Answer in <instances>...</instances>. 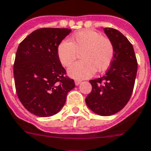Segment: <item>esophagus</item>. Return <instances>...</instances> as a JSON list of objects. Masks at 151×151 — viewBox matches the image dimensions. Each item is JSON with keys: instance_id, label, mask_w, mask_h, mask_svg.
I'll return each instance as SVG.
<instances>
[{"instance_id": "34e87169", "label": "esophagus", "mask_w": 151, "mask_h": 151, "mask_svg": "<svg viewBox=\"0 0 151 151\" xmlns=\"http://www.w3.org/2000/svg\"><path fill=\"white\" fill-rule=\"evenodd\" d=\"M81 83V81L80 80H76L75 81V84L76 85V86H78V85Z\"/></svg>"}]
</instances>
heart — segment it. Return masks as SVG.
I'll use <instances>...</instances> for the list:
<instances>
[{"instance_id": "heart-1", "label": "heart", "mask_w": 151, "mask_h": 151, "mask_svg": "<svg viewBox=\"0 0 151 151\" xmlns=\"http://www.w3.org/2000/svg\"><path fill=\"white\" fill-rule=\"evenodd\" d=\"M81 53L82 61L76 62L68 69L70 76L83 79L92 76L95 72L106 70L114 55V47L108 38L94 30L86 29L78 32L69 41H62L57 48L61 64L70 65Z\"/></svg>"}]
</instances>
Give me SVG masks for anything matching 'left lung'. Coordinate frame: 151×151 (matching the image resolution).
Listing matches in <instances>:
<instances>
[{"instance_id":"1","label":"left lung","mask_w":151,"mask_h":151,"mask_svg":"<svg viewBox=\"0 0 151 151\" xmlns=\"http://www.w3.org/2000/svg\"><path fill=\"white\" fill-rule=\"evenodd\" d=\"M104 32L113 43L114 55L106 74L89 81L93 88L86 103L98 115L111 116L120 111L130 99L137 61L134 47L121 32L112 28H105Z\"/></svg>"}]
</instances>
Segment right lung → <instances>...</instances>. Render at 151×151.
Returning a JSON list of instances; mask_svg holds the SVG:
<instances>
[{
  "instance_id": "right-lung-1",
  "label": "right lung",
  "mask_w": 151,
  "mask_h": 151,
  "mask_svg": "<svg viewBox=\"0 0 151 151\" xmlns=\"http://www.w3.org/2000/svg\"><path fill=\"white\" fill-rule=\"evenodd\" d=\"M68 28H39L20 43L14 63L16 93L27 110L40 117L58 113L74 80L66 76L57 55Z\"/></svg>"
}]
</instances>
